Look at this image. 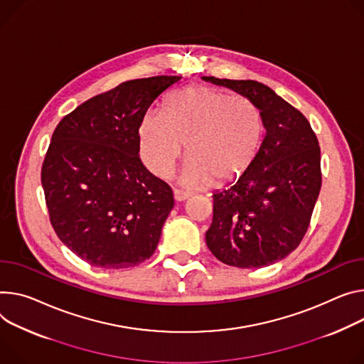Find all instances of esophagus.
<instances>
[{"label": "esophagus", "mask_w": 364, "mask_h": 364, "mask_svg": "<svg viewBox=\"0 0 364 364\" xmlns=\"http://www.w3.org/2000/svg\"><path fill=\"white\" fill-rule=\"evenodd\" d=\"M190 197V194L188 193H186V191H183V190H178V188H174V199L177 200V202H184V200H187Z\"/></svg>", "instance_id": "esophagus-1"}]
</instances>
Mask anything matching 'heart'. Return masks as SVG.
<instances>
[{"instance_id":"obj_1","label":"heart","mask_w":364,"mask_h":364,"mask_svg":"<svg viewBox=\"0 0 364 364\" xmlns=\"http://www.w3.org/2000/svg\"><path fill=\"white\" fill-rule=\"evenodd\" d=\"M266 122L259 106L213 87H190L165 97L162 113L148 112L139 124V154L145 167L167 177L178 158L187 188L226 184L251 167L262 146Z\"/></svg>"}]
</instances>
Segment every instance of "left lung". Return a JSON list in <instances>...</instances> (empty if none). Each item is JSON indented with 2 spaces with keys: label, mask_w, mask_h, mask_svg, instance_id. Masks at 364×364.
Masks as SVG:
<instances>
[{
  "label": "left lung",
  "mask_w": 364,
  "mask_h": 364,
  "mask_svg": "<svg viewBox=\"0 0 364 364\" xmlns=\"http://www.w3.org/2000/svg\"><path fill=\"white\" fill-rule=\"evenodd\" d=\"M203 80L251 98L266 122V136L251 167L237 183L213 194L206 244L228 266H270L294 251L308 230L322 183L316 135L308 119L267 85Z\"/></svg>",
  "instance_id": "left-lung-1"
}]
</instances>
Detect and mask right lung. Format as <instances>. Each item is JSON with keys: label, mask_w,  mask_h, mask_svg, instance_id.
Returning <instances> with one entry per match:
<instances>
[{"label": "right lung", "mask_w": 364, "mask_h": 364, "mask_svg": "<svg viewBox=\"0 0 364 364\" xmlns=\"http://www.w3.org/2000/svg\"><path fill=\"white\" fill-rule=\"evenodd\" d=\"M181 77L122 82L98 94L56 126L42 186L59 240L100 269H127L148 259L174 196L139 158V124L155 98Z\"/></svg>", "instance_id": "obj_1"}]
</instances>
